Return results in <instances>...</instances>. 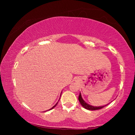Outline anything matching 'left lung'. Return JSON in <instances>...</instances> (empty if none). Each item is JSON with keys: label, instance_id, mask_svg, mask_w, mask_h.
<instances>
[{"label": "left lung", "instance_id": "1", "mask_svg": "<svg viewBox=\"0 0 135 135\" xmlns=\"http://www.w3.org/2000/svg\"><path fill=\"white\" fill-rule=\"evenodd\" d=\"M79 100L80 103L81 104V105L83 106L84 108L89 109V110H97V109H101L102 108H104V107L106 106V105H104V106H100V107H94V106L90 105L87 104L86 102L83 99V98H82L81 93H80V95H79Z\"/></svg>", "mask_w": 135, "mask_h": 135}]
</instances>
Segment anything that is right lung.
I'll use <instances>...</instances> for the list:
<instances>
[{
    "instance_id": "1",
    "label": "right lung",
    "mask_w": 135,
    "mask_h": 135,
    "mask_svg": "<svg viewBox=\"0 0 135 135\" xmlns=\"http://www.w3.org/2000/svg\"><path fill=\"white\" fill-rule=\"evenodd\" d=\"M58 102H57V103H56L55 105H54L53 107H52V108H51V109H49V110H51V109H53L54 108H55V107H56V105H57V104H58Z\"/></svg>"
}]
</instances>
